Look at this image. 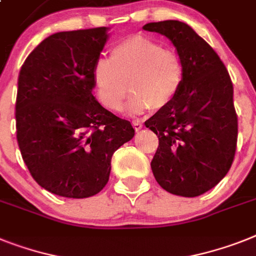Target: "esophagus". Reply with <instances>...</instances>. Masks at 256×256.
I'll list each match as a JSON object with an SVG mask.
<instances>
[{"mask_svg": "<svg viewBox=\"0 0 256 256\" xmlns=\"http://www.w3.org/2000/svg\"><path fill=\"white\" fill-rule=\"evenodd\" d=\"M132 124H133V128H134L136 130H140L141 128H142V122H140V120H133Z\"/></svg>", "mask_w": 256, "mask_h": 256, "instance_id": "esophagus-1", "label": "esophagus"}]
</instances>
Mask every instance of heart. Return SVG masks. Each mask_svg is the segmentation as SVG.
Segmentation results:
<instances>
[{
    "mask_svg": "<svg viewBox=\"0 0 256 256\" xmlns=\"http://www.w3.org/2000/svg\"><path fill=\"white\" fill-rule=\"evenodd\" d=\"M183 78L180 57L142 35L122 40L111 50V60L99 58L92 70L100 103L120 110L130 88L126 110L132 114L164 108L179 92Z\"/></svg>",
    "mask_w": 256,
    "mask_h": 256,
    "instance_id": "1",
    "label": "heart"
}]
</instances>
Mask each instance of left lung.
<instances>
[{
	"mask_svg": "<svg viewBox=\"0 0 256 256\" xmlns=\"http://www.w3.org/2000/svg\"><path fill=\"white\" fill-rule=\"evenodd\" d=\"M142 28L168 38L184 66L174 100L145 122L160 140L150 164L154 178L172 195H202L233 164L238 136L233 84L218 54L188 24L164 20Z\"/></svg>",
	"mask_w": 256,
	"mask_h": 256,
	"instance_id": "obj_1",
	"label": "left lung"
}]
</instances>
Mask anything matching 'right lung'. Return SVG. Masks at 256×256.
<instances>
[{
	"mask_svg": "<svg viewBox=\"0 0 256 256\" xmlns=\"http://www.w3.org/2000/svg\"><path fill=\"white\" fill-rule=\"evenodd\" d=\"M108 27L57 32L23 62L16 103V140L27 168L54 195L84 199L107 184L111 158L134 130L92 94V70Z\"/></svg>",
	"mask_w": 256,
	"mask_h": 256,
	"instance_id": "1",
	"label": "right lung"
}]
</instances>
